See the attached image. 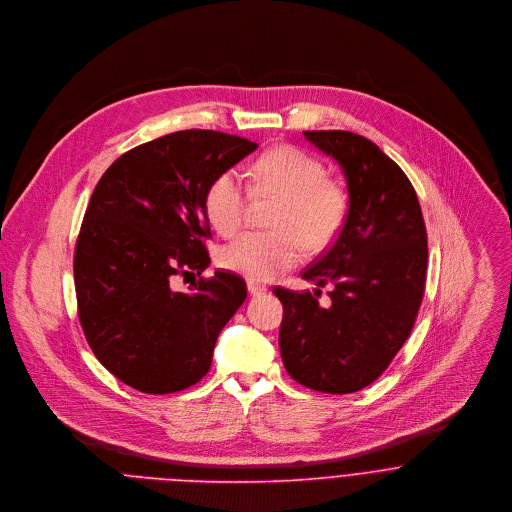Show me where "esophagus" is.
<instances>
[{
	"label": "esophagus",
	"instance_id": "1",
	"mask_svg": "<svg viewBox=\"0 0 512 512\" xmlns=\"http://www.w3.org/2000/svg\"><path fill=\"white\" fill-rule=\"evenodd\" d=\"M268 288L264 286V284H260V282H256V280H248V292L250 294H254V296H258V294H264Z\"/></svg>",
	"mask_w": 512,
	"mask_h": 512
}]
</instances>
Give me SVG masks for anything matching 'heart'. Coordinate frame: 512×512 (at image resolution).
Listing matches in <instances>:
<instances>
[{
  "mask_svg": "<svg viewBox=\"0 0 512 512\" xmlns=\"http://www.w3.org/2000/svg\"><path fill=\"white\" fill-rule=\"evenodd\" d=\"M260 188L282 194L274 230H252L220 250V264L248 280H272L306 256V246L324 250L340 234L347 214V194L326 176L320 159L294 145L264 153L254 165ZM204 214L222 234H236L248 214V190L236 169L218 172L204 192Z\"/></svg>",
  "mask_w": 512,
  "mask_h": 512,
  "instance_id": "b5f03b06",
  "label": "heart"
}]
</instances>
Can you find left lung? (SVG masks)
<instances>
[{
	"mask_svg": "<svg viewBox=\"0 0 512 512\" xmlns=\"http://www.w3.org/2000/svg\"><path fill=\"white\" fill-rule=\"evenodd\" d=\"M304 137L340 163L349 210L332 248L302 272L332 284L330 304L274 290L280 351L300 385L343 395L373 383L409 338L427 282V228L411 180L375 143L349 131Z\"/></svg>",
	"mask_w": 512,
	"mask_h": 512,
	"instance_id": "left-lung-1",
	"label": "left lung"
}]
</instances>
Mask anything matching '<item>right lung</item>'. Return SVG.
I'll use <instances>...</instances> for the list:
<instances>
[{
    "mask_svg": "<svg viewBox=\"0 0 512 512\" xmlns=\"http://www.w3.org/2000/svg\"><path fill=\"white\" fill-rule=\"evenodd\" d=\"M258 145L188 129L121 155L97 182L75 244L77 314L95 357L129 387L165 395L210 369L220 330L246 300L230 270L204 278V192ZM199 280L171 290L174 275Z\"/></svg>",
    "mask_w": 512,
    "mask_h": 512,
    "instance_id": "obj_1",
    "label": "right lung"
}]
</instances>
